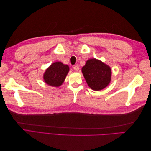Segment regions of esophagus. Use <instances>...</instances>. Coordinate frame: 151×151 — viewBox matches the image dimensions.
Segmentation results:
<instances>
[{"label":"esophagus","instance_id":"34e87169","mask_svg":"<svg viewBox=\"0 0 151 151\" xmlns=\"http://www.w3.org/2000/svg\"><path fill=\"white\" fill-rule=\"evenodd\" d=\"M73 68H74V70L75 71L77 72V71L79 70V67L78 65H74V67H73Z\"/></svg>","mask_w":151,"mask_h":151}]
</instances>
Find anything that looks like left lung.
Masks as SVG:
<instances>
[{"label": "left lung", "instance_id": "8db88e82", "mask_svg": "<svg viewBox=\"0 0 151 151\" xmlns=\"http://www.w3.org/2000/svg\"><path fill=\"white\" fill-rule=\"evenodd\" d=\"M82 72L89 88L101 91L109 85L111 80V69L108 65L96 58L87 60Z\"/></svg>", "mask_w": 151, "mask_h": 151}]
</instances>
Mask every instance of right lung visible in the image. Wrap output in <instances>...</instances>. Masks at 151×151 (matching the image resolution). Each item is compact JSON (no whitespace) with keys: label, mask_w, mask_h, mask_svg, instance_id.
<instances>
[{"label":"right lung","mask_w":151,"mask_h":151,"mask_svg":"<svg viewBox=\"0 0 151 151\" xmlns=\"http://www.w3.org/2000/svg\"><path fill=\"white\" fill-rule=\"evenodd\" d=\"M68 72V65L63 64L61 62H55L45 70L43 78L47 85L59 87L63 83Z\"/></svg>","instance_id":"obj_1"}]
</instances>
